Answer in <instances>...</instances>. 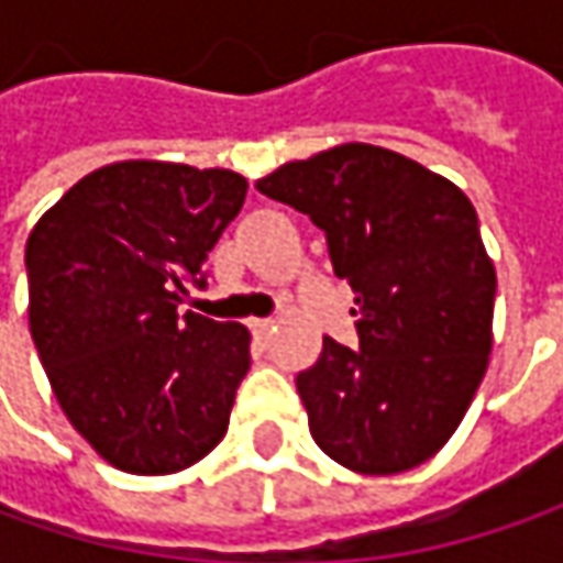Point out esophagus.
<instances>
[{
	"instance_id": "34e87169",
	"label": "esophagus",
	"mask_w": 563,
	"mask_h": 563,
	"mask_svg": "<svg viewBox=\"0 0 563 563\" xmlns=\"http://www.w3.org/2000/svg\"><path fill=\"white\" fill-rule=\"evenodd\" d=\"M272 319H250V329H253V335L256 338H266L272 332Z\"/></svg>"
}]
</instances>
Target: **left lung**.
<instances>
[{
	"mask_svg": "<svg viewBox=\"0 0 563 563\" xmlns=\"http://www.w3.org/2000/svg\"><path fill=\"white\" fill-rule=\"evenodd\" d=\"M260 194L325 231L360 347L332 338L297 376L316 444L363 476L426 464L486 376L495 263L464 190L373 143L278 165Z\"/></svg>",
	"mask_w": 563,
	"mask_h": 563,
	"instance_id": "8db88e82",
	"label": "left lung"
}]
</instances>
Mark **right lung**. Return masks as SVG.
Instances as JSON below:
<instances>
[{"label": "right lung", "instance_id": "add662e5", "mask_svg": "<svg viewBox=\"0 0 563 563\" xmlns=\"http://www.w3.org/2000/svg\"><path fill=\"white\" fill-rule=\"evenodd\" d=\"M247 197L231 168L128 159L84 175L33 225L27 319L68 422L137 476L225 439L250 332L178 307Z\"/></svg>", "mask_w": 563, "mask_h": 563}]
</instances>
